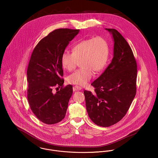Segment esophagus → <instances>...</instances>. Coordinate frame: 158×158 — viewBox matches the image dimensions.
Returning a JSON list of instances; mask_svg holds the SVG:
<instances>
[{
	"instance_id": "esophagus-1",
	"label": "esophagus",
	"mask_w": 158,
	"mask_h": 158,
	"mask_svg": "<svg viewBox=\"0 0 158 158\" xmlns=\"http://www.w3.org/2000/svg\"><path fill=\"white\" fill-rule=\"evenodd\" d=\"M73 90H80L82 89L81 87V86H75L73 88Z\"/></svg>"
}]
</instances>
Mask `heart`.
<instances>
[{"label": "heart", "mask_w": 158, "mask_h": 158, "mask_svg": "<svg viewBox=\"0 0 158 158\" xmlns=\"http://www.w3.org/2000/svg\"><path fill=\"white\" fill-rule=\"evenodd\" d=\"M72 53L65 51L61 56L63 67L69 72L75 69L80 62L81 69L70 75L68 83L86 86L94 75L106 66L109 58L107 40L100 36L82 40L72 47Z\"/></svg>", "instance_id": "b5f03b06"}]
</instances>
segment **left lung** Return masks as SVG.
<instances>
[{"mask_svg": "<svg viewBox=\"0 0 158 158\" xmlns=\"http://www.w3.org/2000/svg\"><path fill=\"white\" fill-rule=\"evenodd\" d=\"M114 56L111 63L93 81L94 92L85 90L86 107L91 120L108 127L119 122L128 111L136 94L137 63L130 46L114 28Z\"/></svg>", "mask_w": 158, "mask_h": 158, "instance_id": "8db88e82", "label": "left lung"}]
</instances>
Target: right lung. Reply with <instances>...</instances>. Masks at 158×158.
I'll return each instance as SVG.
<instances>
[{
	"mask_svg": "<svg viewBox=\"0 0 158 158\" xmlns=\"http://www.w3.org/2000/svg\"><path fill=\"white\" fill-rule=\"evenodd\" d=\"M79 30L60 28L50 32L35 47L27 68V98L31 110L45 124L60 122L66 116L72 86H63L61 56ZM60 87L54 94L52 90Z\"/></svg>",
	"mask_w": 158,
	"mask_h": 158,
	"instance_id": "add662e5",
	"label": "right lung"
}]
</instances>
